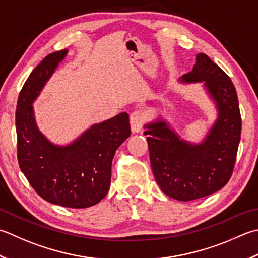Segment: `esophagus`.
<instances>
[{"label": "esophagus", "mask_w": 258, "mask_h": 258, "mask_svg": "<svg viewBox=\"0 0 258 258\" xmlns=\"http://www.w3.org/2000/svg\"><path fill=\"white\" fill-rule=\"evenodd\" d=\"M145 118H146V116L142 112V110H134V112L131 114V117H130L131 128H132L134 133L140 132L144 122H145Z\"/></svg>", "instance_id": "1"}]
</instances>
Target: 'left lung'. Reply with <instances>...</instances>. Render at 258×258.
<instances>
[{
    "label": "left lung",
    "mask_w": 258,
    "mask_h": 258,
    "mask_svg": "<svg viewBox=\"0 0 258 258\" xmlns=\"http://www.w3.org/2000/svg\"><path fill=\"white\" fill-rule=\"evenodd\" d=\"M182 84L204 83L216 105V122L201 143L181 139L162 117L144 125L151 166L163 192L179 201L203 198L228 182L236 162L241 118L234 84L208 55L198 53Z\"/></svg>",
    "instance_id": "8db88e82"
}]
</instances>
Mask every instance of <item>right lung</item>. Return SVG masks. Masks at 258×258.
<instances>
[{
  "mask_svg": "<svg viewBox=\"0 0 258 258\" xmlns=\"http://www.w3.org/2000/svg\"><path fill=\"white\" fill-rule=\"evenodd\" d=\"M68 53L48 54L20 92L15 125L18 161L29 183L42 199L67 208H87L107 195L116 150L131 135L127 113L94 124L67 145H55L38 128L33 102Z\"/></svg>",
  "mask_w": 258,
  "mask_h": 258,
  "instance_id": "add662e5",
  "label": "right lung"
}]
</instances>
